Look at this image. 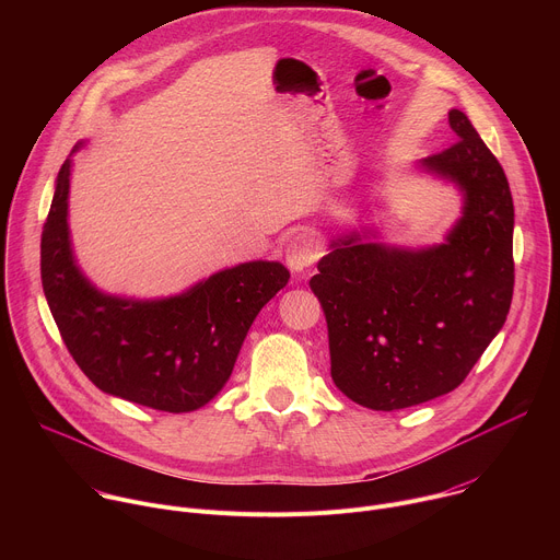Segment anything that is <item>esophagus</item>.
Wrapping results in <instances>:
<instances>
[{"label":"esophagus","instance_id":"34e87169","mask_svg":"<svg viewBox=\"0 0 560 560\" xmlns=\"http://www.w3.org/2000/svg\"><path fill=\"white\" fill-rule=\"evenodd\" d=\"M322 257V244L312 232H299L290 238L285 248V264L292 272H303Z\"/></svg>","mask_w":560,"mask_h":560}]
</instances>
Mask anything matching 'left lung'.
Listing matches in <instances>:
<instances>
[{
  "label": "left lung",
  "mask_w": 560,
  "mask_h": 560,
  "mask_svg": "<svg viewBox=\"0 0 560 560\" xmlns=\"http://www.w3.org/2000/svg\"><path fill=\"white\" fill-rule=\"evenodd\" d=\"M447 117L458 141L421 162L463 192L445 244L410 250L352 232L310 279L326 312L332 381L370 410H404L458 387L510 312V184L465 113Z\"/></svg>",
  "instance_id": "obj_1"
}]
</instances>
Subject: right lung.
<instances>
[{
  "instance_id": "right-lung-1",
  "label": "right lung",
  "mask_w": 560,
  "mask_h": 560,
  "mask_svg": "<svg viewBox=\"0 0 560 560\" xmlns=\"http://www.w3.org/2000/svg\"><path fill=\"white\" fill-rule=\"evenodd\" d=\"M68 188L70 159L42 232V285L74 363L102 392L152 410L179 415L206 406L230 378L259 310L285 288L288 268L238 264L154 301L104 294L74 264Z\"/></svg>"
}]
</instances>
